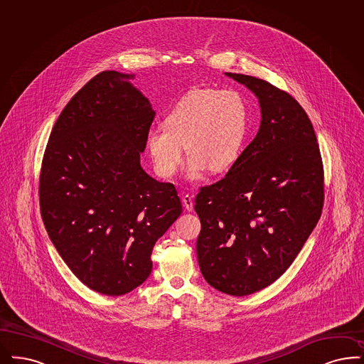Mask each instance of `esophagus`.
Instances as JSON below:
<instances>
[{"mask_svg":"<svg viewBox=\"0 0 364 364\" xmlns=\"http://www.w3.org/2000/svg\"><path fill=\"white\" fill-rule=\"evenodd\" d=\"M182 202H183V205H185V209H186V210H188V212H191V210H193L194 203H193V197H191V196H188V194H183V196H182Z\"/></svg>","mask_w":364,"mask_h":364,"instance_id":"1","label":"esophagus"}]
</instances>
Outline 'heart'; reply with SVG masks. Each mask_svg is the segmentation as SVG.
Segmentation results:
<instances>
[{
  "label": "heart",
  "mask_w": 364,
  "mask_h": 364,
  "mask_svg": "<svg viewBox=\"0 0 364 364\" xmlns=\"http://www.w3.org/2000/svg\"><path fill=\"white\" fill-rule=\"evenodd\" d=\"M166 125L149 128L146 136L155 171L176 174L182 162L183 144L190 156L188 173L228 170L242 154L248 134L250 109L236 90L213 87L193 89L182 95L164 119Z\"/></svg>",
  "instance_id": "1"
}]
</instances>
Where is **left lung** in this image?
Returning a JSON list of instances; mask_svg holds the SVG:
<instances>
[{
  "mask_svg": "<svg viewBox=\"0 0 364 364\" xmlns=\"http://www.w3.org/2000/svg\"><path fill=\"white\" fill-rule=\"evenodd\" d=\"M259 98L262 122L227 176L200 188L197 257L205 281L242 296L275 282L317 225L323 166L306 112L269 82L225 73Z\"/></svg>",
  "mask_w": 364,
  "mask_h": 364,
  "instance_id": "left-lung-1",
  "label": "left lung"
}]
</instances>
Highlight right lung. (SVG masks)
<instances>
[{"instance_id":"obj_1","label":"right lung","mask_w":364,"mask_h":364,"mask_svg":"<svg viewBox=\"0 0 364 364\" xmlns=\"http://www.w3.org/2000/svg\"><path fill=\"white\" fill-rule=\"evenodd\" d=\"M132 78L102 71L70 100L39 178L41 218L56 251L83 284L110 296L149 278L155 242L182 213L176 186L140 166L155 112Z\"/></svg>"}]
</instances>
